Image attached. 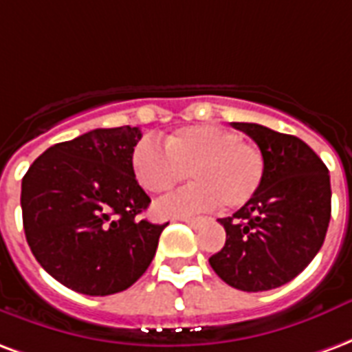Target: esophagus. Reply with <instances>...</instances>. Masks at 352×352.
<instances>
[{
    "mask_svg": "<svg viewBox=\"0 0 352 352\" xmlns=\"http://www.w3.org/2000/svg\"><path fill=\"white\" fill-rule=\"evenodd\" d=\"M179 221L187 223L189 227H199V225L204 223V219L202 217H179Z\"/></svg>",
    "mask_w": 352,
    "mask_h": 352,
    "instance_id": "obj_1",
    "label": "esophagus"
}]
</instances>
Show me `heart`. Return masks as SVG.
<instances>
[{
  "mask_svg": "<svg viewBox=\"0 0 352 352\" xmlns=\"http://www.w3.org/2000/svg\"><path fill=\"white\" fill-rule=\"evenodd\" d=\"M131 166L137 182L151 195L173 191L179 182L193 178L155 212L163 217L214 210L223 202L240 208L257 195L266 173L263 150L219 125H191L166 137L165 150L151 140L135 146Z\"/></svg>",
  "mask_w": 352,
  "mask_h": 352,
  "instance_id": "1",
  "label": "heart"
}]
</instances>
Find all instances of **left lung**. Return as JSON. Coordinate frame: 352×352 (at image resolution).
I'll use <instances>...</instances> for the list:
<instances>
[{"mask_svg":"<svg viewBox=\"0 0 352 352\" xmlns=\"http://www.w3.org/2000/svg\"><path fill=\"white\" fill-rule=\"evenodd\" d=\"M266 157L263 186L236 214L219 219L227 240L210 257L219 278L240 291L289 283L319 253L330 223V176L309 146L258 123H234Z\"/></svg>","mask_w":352,"mask_h":352,"instance_id":"obj_1","label":"left lung"}]
</instances>
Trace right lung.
Here are the masks:
<instances>
[{"instance_id": "add662e5", "label": "right lung", "mask_w": 352, "mask_h": 352, "mask_svg": "<svg viewBox=\"0 0 352 352\" xmlns=\"http://www.w3.org/2000/svg\"><path fill=\"white\" fill-rule=\"evenodd\" d=\"M138 127L94 129L50 146L22 179V221L37 263L88 296L135 283L155 257L165 225L140 217L150 197L131 155Z\"/></svg>"}]
</instances>
